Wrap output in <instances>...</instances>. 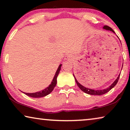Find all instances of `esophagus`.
Segmentation results:
<instances>
[{
	"instance_id": "esophagus-1",
	"label": "esophagus",
	"mask_w": 130,
	"mask_h": 130,
	"mask_svg": "<svg viewBox=\"0 0 130 130\" xmlns=\"http://www.w3.org/2000/svg\"><path fill=\"white\" fill-rule=\"evenodd\" d=\"M65 58L66 60H72L73 58V57L72 55L70 54H69V55H67L65 57Z\"/></svg>"
}]
</instances>
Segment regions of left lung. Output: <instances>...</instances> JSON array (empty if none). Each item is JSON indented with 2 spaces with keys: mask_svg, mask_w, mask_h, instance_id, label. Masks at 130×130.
Instances as JSON below:
<instances>
[{
  "mask_svg": "<svg viewBox=\"0 0 130 130\" xmlns=\"http://www.w3.org/2000/svg\"><path fill=\"white\" fill-rule=\"evenodd\" d=\"M103 28L106 30H109V31H111L112 32H113V33H115V32L113 31V30L112 29L111 27H109V26H108L107 25H105L104 27H103ZM73 76H74V74H73ZM120 74L118 76V77H117V79L115 80L114 81V82H113L112 84L111 85V86H110L109 87H108V88L105 89H103V90H93V89H91L85 88V87L82 86V85L81 84H80V83L78 82L77 80L75 78V77H74V79H75L76 82V83H77V86H79V88L80 89L82 90L83 92H84L85 93L89 94V95H104V94L107 93V92H109L112 88H113V87H114L115 85H117V82H118V81L119 80V78H120Z\"/></svg>",
  "mask_w": 130,
  "mask_h": 130,
  "instance_id": "8db88e82",
  "label": "left lung"
}]
</instances>
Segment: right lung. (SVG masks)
Here are the masks:
<instances>
[{
  "instance_id": "1",
  "label": "right lung",
  "mask_w": 130,
  "mask_h": 130,
  "mask_svg": "<svg viewBox=\"0 0 130 130\" xmlns=\"http://www.w3.org/2000/svg\"><path fill=\"white\" fill-rule=\"evenodd\" d=\"M61 64H60L58 67V68L57 70V72L55 74L54 77L53 78V82H51V83L50 85V86L48 87H47V88H45V89L41 90L40 92H35V93H25V95H26L28 96L32 97V98H41V97H44L45 96H47V95H48L49 93H50L51 92L53 91V89H54V87L56 86V85L57 84V76L59 74L60 70L61 69Z\"/></svg>"
}]
</instances>
